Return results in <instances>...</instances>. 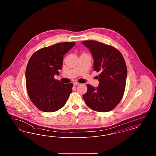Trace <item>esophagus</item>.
<instances>
[{
  "instance_id": "1",
  "label": "esophagus",
  "mask_w": 156,
  "mask_h": 156,
  "mask_svg": "<svg viewBox=\"0 0 156 156\" xmlns=\"http://www.w3.org/2000/svg\"><path fill=\"white\" fill-rule=\"evenodd\" d=\"M73 84H74V85H75V86H76V85H80V83H78V82H75L73 83Z\"/></svg>"
}]
</instances>
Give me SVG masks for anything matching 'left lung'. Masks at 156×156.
<instances>
[{
	"instance_id": "8db88e82",
	"label": "left lung",
	"mask_w": 156,
	"mask_h": 156,
	"mask_svg": "<svg viewBox=\"0 0 156 156\" xmlns=\"http://www.w3.org/2000/svg\"><path fill=\"white\" fill-rule=\"evenodd\" d=\"M92 54L94 70L99 73L97 88L88 84L83 95L86 105L95 111L106 112L113 109L120 102L126 87L127 67L125 59L118 49L95 40L82 43Z\"/></svg>"
}]
</instances>
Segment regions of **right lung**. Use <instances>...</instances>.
<instances>
[{
  "label": "right lung",
  "instance_id": "1",
  "mask_svg": "<svg viewBox=\"0 0 156 156\" xmlns=\"http://www.w3.org/2000/svg\"><path fill=\"white\" fill-rule=\"evenodd\" d=\"M75 42H64L42 48L34 52L26 70V85L31 101L38 109L53 112L62 108L73 91V83H62L58 75L64 55Z\"/></svg>",
  "mask_w": 156,
  "mask_h": 156
}]
</instances>
